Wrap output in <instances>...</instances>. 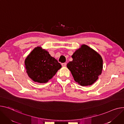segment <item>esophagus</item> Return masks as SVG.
I'll use <instances>...</instances> for the list:
<instances>
[{
	"label": "esophagus",
	"instance_id": "esophagus-1",
	"mask_svg": "<svg viewBox=\"0 0 124 124\" xmlns=\"http://www.w3.org/2000/svg\"><path fill=\"white\" fill-rule=\"evenodd\" d=\"M62 66L63 67H66V63H62Z\"/></svg>",
	"mask_w": 124,
	"mask_h": 124
}]
</instances>
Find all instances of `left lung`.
Returning a JSON list of instances; mask_svg holds the SVG:
<instances>
[{
    "mask_svg": "<svg viewBox=\"0 0 124 124\" xmlns=\"http://www.w3.org/2000/svg\"><path fill=\"white\" fill-rule=\"evenodd\" d=\"M72 58L73 60L67 64V67L75 81L82 86L94 84L103 70L101 56L92 48L82 44Z\"/></svg>",
    "mask_w": 124,
    "mask_h": 124,
    "instance_id": "8db88e82",
    "label": "left lung"
}]
</instances>
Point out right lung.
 <instances>
[{"label":"right lung","mask_w":124,"mask_h":124,"mask_svg":"<svg viewBox=\"0 0 124 124\" xmlns=\"http://www.w3.org/2000/svg\"><path fill=\"white\" fill-rule=\"evenodd\" d=\"M24 64L29 77L39 83H47L62 67L60 63L41 46L35 47L29 53Z\"/></svg>","instance_id":"add662e5"}]
</instances>
